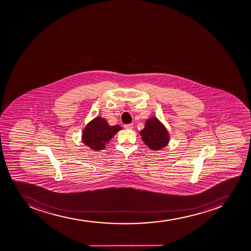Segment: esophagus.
Returning a JSON list of instances; mask_svg holds the SVG:
<instances>
[{"label":"esophagus","mask_w":251,"mask_h":251,"mask_svg":"<svg viewBox=\"0 0 251 251\" xmlns=\"http://www.w3.org/2000/svg\"><path fill=\"white\" fill-rule=\"evenodd\" d=\"M125 127L126 129H131L133 127V125L132 124H129V125H125Z\"/></svg>","instance_id":"obj_1"}]
</instances>
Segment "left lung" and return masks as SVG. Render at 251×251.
Returning a JSON list of instances; mask_svg holds the SVG:
<instances>
[{
	"instance_id": "obj_1",
	"label": "left lung",
	"mask_w": 251,
	"mask_h": 251,
	"mask_svg": "<svg viewBox=\"0 0 251 251\" xmlns=\"http://www.w3.org/2000/svg\"><path fill=\"white\" fill-rule=\"evenodd\" d=\"M140 135L144 144L152 151L164 149L170 140L166 127L155 116H151L145 121L144 128L140 131Z\"/></svg>"
}]
</instances>
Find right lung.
I'll list each match as a JSON object with an SVG mask.
<instances>
[{
  "instance_id": "1",
  "label": "right lung",
  "mask_w": 251,
  "mask_h": 251,
  "mask_svg": "<svg viewBox=\"0 0 251 251\" xmlns=\"http://www.w3.org/2000/svg\"><path fill=\"white\" fill-rule=\"evenodd\" d=\"M120 125L110 126L104 118L97 116L86 125L82 132V141L93 151H100L120 131Z\"/></svg>"
}]
</instances>
